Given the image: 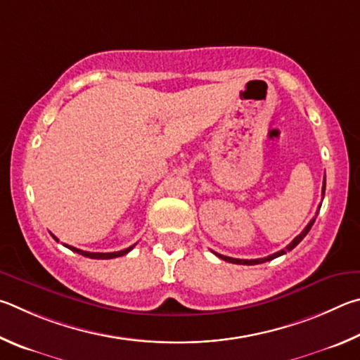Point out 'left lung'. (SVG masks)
<instances>
[{
    "mask_svg": "<svg viewBox=\"0 0 360 360\" xmlns=\"http://www.w3.org/2000/svg\"><path fill=\"white\" fill-rule=\"evenodd\" d=\"M324 191H326V176H324V181H323V196H324ZM321 207V205H319ZM316 217H318V212H316ZM314 219L316 218H313L310 223L307 224V228L300 232V234L294 238V240L288 245V247L285 248V250H280V251H276V253H274V255H270V256H267V257H261V259H236V257H229V256H223V255H218V253H215V251H213V253H215L218 257H221L223 261H228V262H232V264H243V266H255V264H262V262H267V261H272V259H275V257H278V256H283V255H286L288 251H291V250H294L295 247H297V245L304 240V237L308 234V231L311 229V226H313V223H314Z\"/></svg>",
    "mask_w": 360,
    "mask_h": 360,
    "instance_id": "obj_1",
    "label": "left lung"
}]
</instances>
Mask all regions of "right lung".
Listing matches in <instances>:
<instances>
[{
  "label": "right lung",
  "instance_id": "1",
  "mask_svg": "<svg viewBox=\"0 0 360 360\" xmlns=\"http://www.w3.org/2000/svg\"><path fill=\"white\" fill-rule=\"evenodd\" d=\"M52 237L55 238V240H58V238H56L53 234H52ZM134 245H132V247H129V248H126V250H122V251H113V253H90V251H84V250L69 247V245H66V243H65V247L69 248V250H72L74 253H79V255L85 256V257H91V259H113V257H120V256H124L126 253H129V251L134 248Z\"/></svg>",
  "mask_w": 360,
  "mask_h": 360
}]
</instances>
